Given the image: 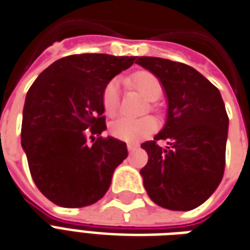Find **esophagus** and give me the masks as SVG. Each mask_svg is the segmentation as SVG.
Segmentation results:
<instances>
[{
    "instance_id": "obj_1",
    "label": "esophagus",
    "mask_w": 250,
    "mask_h": 250,
    "mask_svg": "<svg viewBox=\"0 0 250 250\" xmlns=\"http://www.w3.org/2000/svg\"><path fill=\"white\" fill-rule=\"evenodd\" d=\"M136 149H137L136 145H133V144H127V150H129V152H134Z\"/></svg>"
}]
</instances>
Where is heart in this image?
<instances>
[{
  "label": "heart",
  "mask_w": 250,
  "mask_h": 250,
  "mask_svg": "<svg viewBox=\"0 0 250 250\" xmlns=\"http://www.w3.org/2000/svg\"><path fill=\"white\" fill-rule=\"evenodd\" d=\"M129 83L136 86L147 100H157L161 96L163 86L156 76L149 72H138L129 78ZM104 110L106 114H114L120 104V80L113 78L106 83L103 94ZM157 127V123L152 117L133 118L127 116L117 117L110 124V132L116 138L125 143H138L152 134Z\"/></svg>",
  "instance_id": "heart-1"
}]
</instances>
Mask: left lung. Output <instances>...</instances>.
<instances>
[{
    "label": "left lung",
    "instance_id": "obj_1",
    "mask_svg": "<svg viewBox=\"0 0 250 250\" xmlns=\"http://www.w3.org/2000/svg\"><path fill=\"white\" fill-rule=\"evenodd\" d=\"M152 72L167 101V123L153 141L141 145V169L149 197L170 210H192L217 189L225 169L228 118L217 87L189 65L158 57H137ZM167 139L165 149L157 141Z\"/></svg>",
    "mask_w": 250,
    "mask_h": 250
}]
</instances>
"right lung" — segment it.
Returning a JSON list of instances; mask_svg holds the SVG:
<instances>
[{"mask_svg":"<svg viewBox=\"0 0 250 250\" xmlns=\"http://www.w3.org/2000/svg\"><path fill=\"white\" fill-rule=\"evenodd\" d=\"M136 60L92 53L67 56L46 67L29 89L21 145L33 181L56 205L83 208L97 202L110 187L114 169L127 157L126 144L100 137L106 129L103 94L106 83Z\"/></svg>","mask_w":250,"mask_h":250,"instance_id":"obj_1","label":"right lung"}]
</instances>
